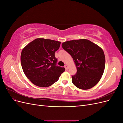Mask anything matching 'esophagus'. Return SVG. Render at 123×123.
Instances as JSON below:
<instances>
[{"label": "esophagus", "instance_id": "1", "mask_svg": "<svg viewBox=\"0 0 123 123\" xmlns=\"http://www.w3.org/2000/svg\"><path fill=\"white\" fill-rule=\"evenodd\" d=\"M65 68L66 70H68V66L67 65H65Z\"/></svg>", "mask_w": 123, "mask_h": 123}]
</instances>
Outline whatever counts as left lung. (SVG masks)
I'll return each instance as SVG.
<instances>
[{"mask_svg":"<svg viewBox=\"0 0 123 123\" xmlns=\"http://www.w3.org/2000/svg\"><path fill=\"white\" fill-rule=\"evenodd\" d=\"M62 46L71 56L76 67L77 72L72 76L74 85L83 90L93 87L105 69V56L102 48L86 39L65 42Z\"/></svg>","mask_w":123,"mask_h":123,"instance_id":"left-lung-1","label":"left lung"}]
</instances>
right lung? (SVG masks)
<instances>
[{"label":"right lung","instance_id":"add662e5","mask_svg":"<svg viewBox=\"0 0 123 123\" xmlns=\"http://www.w3.org/2000/svg\"><path fill=\"white\" fill-rule=\"evenodd\" d=\"M61 43L54 40L36 38L22 50V68L33 84L40 87H49L56 82L65 71V68L56 66L57 59L55 57Z\"/></svg>","mask_w":123,"mask_h":123}]
</instances>
